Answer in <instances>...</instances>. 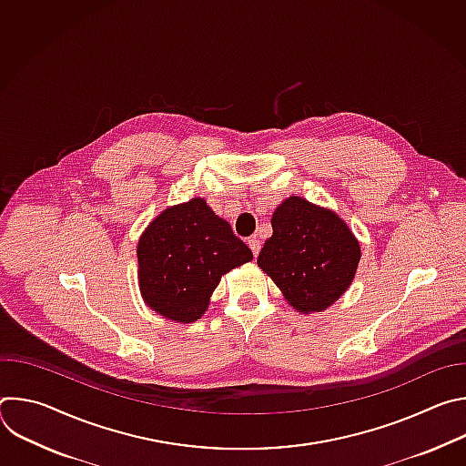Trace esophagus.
Segmentation results:
<instances>
[{
	"label": "esophagus",
	"mask_w": 466,
	"mask_h": 466,
	"mask_svg": "<svg viewBox=\"0 0 466 466\" xmlns=\"http://www.w3.org/2000/svg\"><path fill=\"white\" fill-rule=\"evenodd\" d=\"M247 243H248V247H250L252 254H254V256H258V252H259V247H261L259 239H258L256 236H252V238H248V239H247Z\"/></svg>",
	"instance_id": "34e87169"
}]
</instances>
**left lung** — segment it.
I'll return each mask as SVG.
<instances>
[{"mask_svg": "<svg viewBox=\"0 0 466 466\" xmlns=\"http://www.w3.org/2000/svg\"><path fill=\"white\" fill-rule=\"evenodd\" d=\"M271 225L273 236L259 250L258 268L300 313L334 304L352 284L361 258L349 225L297 195L275 210Z\"/></svg>", "mask_w": 466, "mask_h": 466, "instance_id": "1", "label": "left lung"}]
</instances>
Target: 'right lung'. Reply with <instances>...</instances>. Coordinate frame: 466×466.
<instances>
[{"label": "right lung", "instance_id": "add662e5", "mask_svg": "<svg viewBox=\"0 0 466 466\" xmlns=\"http://www.w3.org/2000/svg\"><path fill=\"white\" fill-rule=\"evenodd\" d=\"M137 252L146 304L177 322L201 319L221 277L252 259L250 248L201 197L158 214Z\"/></svg>", "mask_w": 466, "mask_h": 466}]
</instances>
